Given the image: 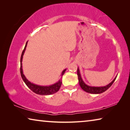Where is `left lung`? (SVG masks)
<instances>
[{
    "mask_svg": "<svg viewBox=\"0 0 130 130\" xmlns=\"http://www.w3.org/2000/svg\"><path fill=\"white\" fill-rule=\"evenodd\" d=\"M77 76H78V82L79 84H80V87L84 91L88 92V93H93V94H99V93H102L103 92H105V91L109 88L112 85L114 81L116 80V78L112 81L111 83H109L108 85H106L105 87H90L85 84L83 81L82 78L81 77V75L80 73V71H79L78 68H77Z\"/></svg>",
    "mask_w": 130,
    "mask_h": 130,
    "instance_id": "left-lung-1",
    "label": "left lung"
}]
</instances>
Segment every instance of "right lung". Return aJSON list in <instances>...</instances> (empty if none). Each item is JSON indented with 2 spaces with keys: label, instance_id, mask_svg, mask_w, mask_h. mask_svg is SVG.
Masks as SVG:
<instances>
[{
  "label": "right lung",
  "instance_id": "1",
  "mask_svg": "<svg viewBox=\"0 0 130 130\" xmlns=\"http://www.w3.org/2000/svg\"><path fill=\"white\" fill-rule=\"evenodd\" d=\"M27 42L26 43V45L25 46V48L23 50L22 53L21 57V68H20V72H21V77L22 78L23 80L26 85L31 90L32 92H34V93H36L38 94H41V95H49V94H52L54 93H56L58 91V90L60 89V87L61 86V84H62V81H61V78L60 80H59L58 82L57 83L54 84L50 85V86H47V87H44V86H39V85H35L34 84L31 83L30 81H28L26 78L25 77V75H24L23 73V70H22V58H23V56L24 53L26 50V47L27 46ZM66 69L63 70L62 72V74L61 75H63V74L65 73Z\"/></svg>",
  "mask_w": 130,
  "mask_h": 130
}]
</instances>
